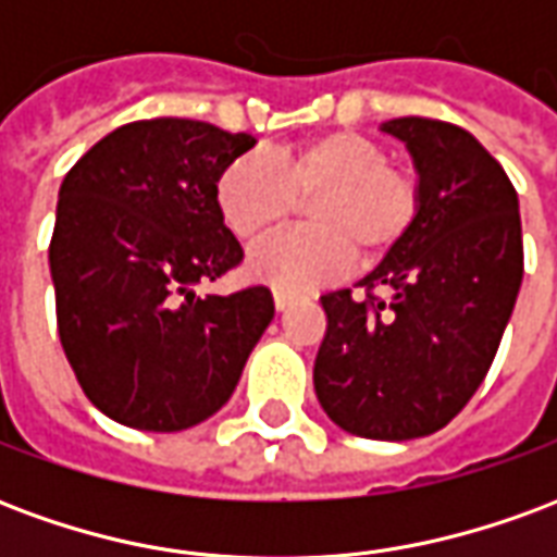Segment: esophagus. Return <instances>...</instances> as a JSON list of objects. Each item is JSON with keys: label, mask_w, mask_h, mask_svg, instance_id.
Here are the masks:
<instances>
[{"label": "esophagus", "mask_w": 557, "mask_h": 557, "mask_svg": "<svg viewBox=\"0 0 557 557\" xmlns=\"http://www.w3.org/2000/svg\"><path fill=\"white\" fill-rule=\"evenodd\" d=\"M292 304H295V295H292V292H283V289L274 292V307H277L280 313H283V310H289Z\"/></svg>", "instance_id": "esophagus-1"}]
</instances>
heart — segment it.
Masks as SVG:
<instances>
[{
    "mask_svg": "<svg viewBox=\"0 0 557 557\" xmlns=\"http://www.w3.org/2000/svg\"><path fill=\"white\" fill-rule=\"evenodd\" d=\"M304 211L307 230L286 232L247 256V274L283 292L334 280L351 256L379 265L414 226L420 190L411 172L394 170L379 143L334 131L262 158L232 160L218 178L223 223L242 242H259Z\"/></svg>",
    "mask_w": 557,
    "mask_h": 557,
    "instance_id": "b5f03b06",
    "label": "heart"
}]
</instances>
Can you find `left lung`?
Segmentation results:
<instances>
[{
    "label": "left lung",
    "mask_w": 557,
    "mask_h": 557,
    "mask_svg": "<svg viewBox=\"0 0 557 557\" xmlns=\"http://www.w3.org/2000/svg\"><path fill=\"white\" fill-rule=\"evenodd\" d=\"M379 131L409 148L418 218L358 283L363 301L322 295L313 385L339 430L406 442L447 426L490 373L522 286V223L507 172L468 131L420 115Z\"/></svg>",
    "instance_id": "1"
}]
</instances>
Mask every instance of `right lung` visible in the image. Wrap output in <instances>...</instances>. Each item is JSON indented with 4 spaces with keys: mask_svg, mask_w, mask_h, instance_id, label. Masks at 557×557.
Instances as JSON below:
<instances>
[{
    "mask_svg": "<svg viewBox=\"0 0 557 557\" xmlns=\"http://www.w3.org/2000/svg\"><path fill=\"white\" fill-rule=\"evenodd\" d=\"M256 146L194 119L115 127L59 187L50 274L79 387L115 423L190 430L230 403L274 319L265 286L199 295L242 262L218 178Z\"/></svg>",
    "mask_w": 557,
    "mask_h": 557,
    "instance_id": "add662e5",
    "label": "right lung"
}]
</instances>
